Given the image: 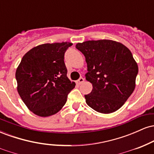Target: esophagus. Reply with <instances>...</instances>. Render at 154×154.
<instances>
[{
    "instance_id": "obj_1",
    "label": "esophagus",
    "mask_w": 154,
    "mask_h": 154,
    "mask_svg": "<svg viewBox=\"0 0 154 154\" xmlns=\"http://www.w3.org/2000/svg\"><path fill=\"white\" fill-rule=\"evenodd\" d=\"M85 82V79L83 78V77H79L78 80L77 81V84H79V85H81L82 82Z\"/></svg>"
}]
</instances>
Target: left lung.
I'll list each match as a JSON object with an SVG mask.
<instances>
[{"instance_id":"8db88e82","label":"left lung","mask_w":154,"mask_h":154,"mask_svg":"<svg viewBox=\"0 0 154 154\" xmlns=\"http://www.w3.org/2000/svg\"><path fill=\"white\" fill-rule=\"evenodd\" d=\"M76 48L85 57L86 79L93 84L85 95L90 107L102 114L120 109L134 91L138 67L126 46L110 40H88Z\"/></svg>"}]
</instances>
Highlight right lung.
<instances>
[{
	"label": "right lung",
	"mask_w": 154,
	"mask_h": 154,
	"mask_svg": "<svg viewBox=\"0 0 154 154\" xmlns=\"http://www.w3.org/2000/svg\"><path fill=\"white\" fill-rule=\"evenodd\" d=\"M72 43H46L28 51L17 72V91L23 102L35 114L49 116L66 103L75 83L66 77L64 54Z\"/></svg>",
	"instance_id": "obj_1"
}]
</instances>
